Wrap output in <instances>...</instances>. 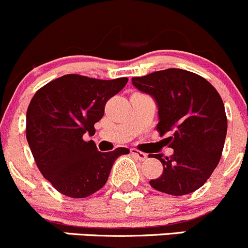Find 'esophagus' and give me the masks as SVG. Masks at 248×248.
<instances>
[{
	"label": "esophagus",
	"mask_w": 248,
	"mask_h": 248,
	"mask_svg": "<svg viewBox=\"0 0 248 248\" xmlns=\"http://www.w3.org/2000/svg\"><path fill=\"white\" fill-rule=\"evenodd\" d=\"M131 154L133 155L134 157H137V158H138L140 162H144V161H146V159H147V155L145 154V152L138 151V150H136V149H132Z\"/></svg>",
	"instance_id": "esophagus-1"
}]
</instances>
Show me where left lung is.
I'll use <instances>...</instances> for the list:
<instances>
[{"label": "left lung", "mask_w": 248, "mask_h": 248, "mask_svg": "<svg viewBox=\"0 0 248 248\" xmlns=\"http://www.w3.org/2000/svg\"><path fill=\"white\" fill-rule=\"evenodd\" d=\"M132 84L151 94L158 107L156 129L174 149L170 157L155 155L163 164L151 187L171 196H184L201 188L216 169L227 136L224 104L206 79L192 72L169 68L132 78Z\"/></svg>", "instance_id": "left-lung-1"}]
</instances>
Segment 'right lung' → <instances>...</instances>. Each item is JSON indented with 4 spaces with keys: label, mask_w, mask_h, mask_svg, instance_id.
Instances as JSON below:
<instances>
[{
    "label": "right lung",
    "mask_w": 248,
    "mask_h": 248,
    "mask_svg": "<svg viewBox=\"0 0 248 248\" xmlns=\"http://www.w3.org/2000/svg\"><path fill=\"white\" fill-rule=\"evenodd\" d=\"M127 81L67 74L34 93L26 112V139L42 175L60 193L91 196L106 185L115 159L129 154L126 147L99 152L93 140L82 139L85 133L93 136L106 103Z\"/></svg>",
    "instance_id": "obj_1"
}]
</instances>
